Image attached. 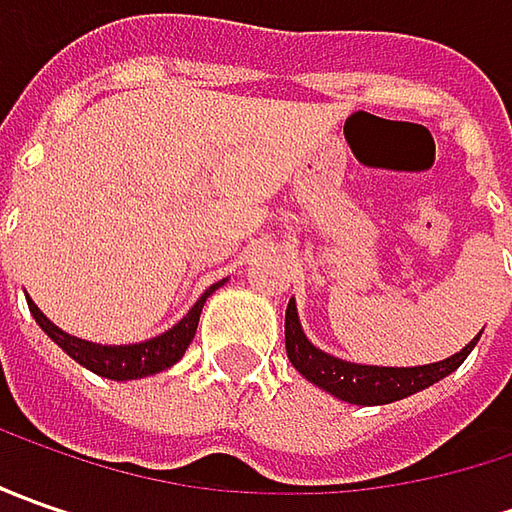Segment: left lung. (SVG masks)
<instances>
[{
	"label": "left lung",
	"mask_w": 512,
	"mask_h": 512,
	"mask_svg": "<svg viewBox=\"0 0 512 512\" xmlns=\"http://www.w3.org/2000/svg\"><path fill=\"white\" fill-rule=\"evenodd\" d=\"M479 336L442 362L419 364V367H379V364L344 362L339 356L319 350L302 330L296 299L287 302L285 313V347L290 364L305 376L307 382L322 387L330 396H336L342 402L362 404V407L399 402L430 384L442 382L444 376H450L456 367H462L470 350L479 342Z\"/></svg>",
	"instance_id": "1"
}]
</instances>
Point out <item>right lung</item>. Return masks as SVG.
Segmentation results:
<instances>
[{"label":"right lung","mask_w":512,"mask_h":512,"mask_svg":"<svg viewBox=\"0 0 512 512\" xmlns=\"http://www.w3.org/2000/svg\"><path fill=\"white\" fill-rule=\"evenodd\" d=\"M222 285H225V279L207 287L205 293L199 296V302L187 310V316H182V322H176L162 336H153L148 342L136 344H96L88 342V339H79V336H70L62 327L53 325L30 296L28 307L33 319H36V325L42 327L73 362H79L82 367L93 370L96 376H105V379H113V382H130V379H145V376H153V373H162V370L173 367L185 356V350L196 336L202 307Z\"/></svg>","instance_id":"add662e5"}]
</instances>
